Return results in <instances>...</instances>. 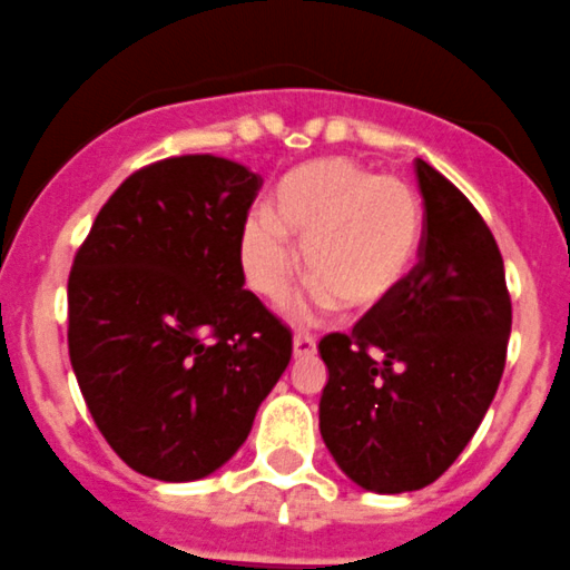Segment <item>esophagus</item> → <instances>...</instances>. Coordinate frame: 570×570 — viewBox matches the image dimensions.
Wrapping results in <instances>:
<instances>
[{"instance_id": "34e87169", "label": "esophagus", "mask_w": 570, "mask_h": 570, "mask_svg": "<svg viewBox=\"0 0 570 570\" xmlns=\"http://www.w3.org/2000/svg\"><path fill=\"white\" fill-rule=\"evenodd\" d=\"M316 355V338L307 333L294 335V357H311Z\"/></svg>"}]
</instances>
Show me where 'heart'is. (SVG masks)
Returning a JSON list of instances; mask_svg holds the SVG:
<instances>
[{"label":"heart","mask_w":570,"mask_h":570,"mask_svg":"<svg viewBox=\"0 0 570 570\" xmlns=\"http://www.w3.org/2000/svg\"><path fill=\"white\" fill-rule=\"evenodd\" d=\"M422 204L411 184L377 176L346 156H324L276 184L274 213L252 209L240 229V265L265 299L291 288L296 252L318 302L370 313L405 285L422 248Z\"/></svg>","instance_id":"b5f03b06"}]
</instances>
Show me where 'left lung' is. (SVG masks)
<instances>
[{
    "instance_id": "obj_1",
    "label": "left lung",
    "mask_w": 570,
    "mask_h": 570,
    "mask_svg": "<svg viewBox=\"0 0 570 570\" xmlns=\"http://www.w3.org/2000/svg\"><path fill=\"white\" fill-rule=\"evenodd\" d=\"M425 235L403 288L350 335H324L318 431L357 487L381 495L433 484L468 448L507 363L512 302L475 207L416 159Z\"/></svg>"
}]
</instances>
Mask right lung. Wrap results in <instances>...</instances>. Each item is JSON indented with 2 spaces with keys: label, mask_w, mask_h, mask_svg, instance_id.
Masks as SVG:
<instances>
[{
  "label": "right lung",
  "mask_w": 570,
  "mask_h": 570,
  "mask_svg": "<svg viewBox=\"0 0 570 570\" xmlns=\"http://www.w3.org/2000/svg\"><path fill=\"white\" fill-rule=\"evenodd\" d=\"M263 178L218 156L142 167L69 274V361L97 428L156 481H198L246 442L291 330L246 291L240 229Z\"/></svg>",
  "instance_id": "add662e5"
}]
</instances>
